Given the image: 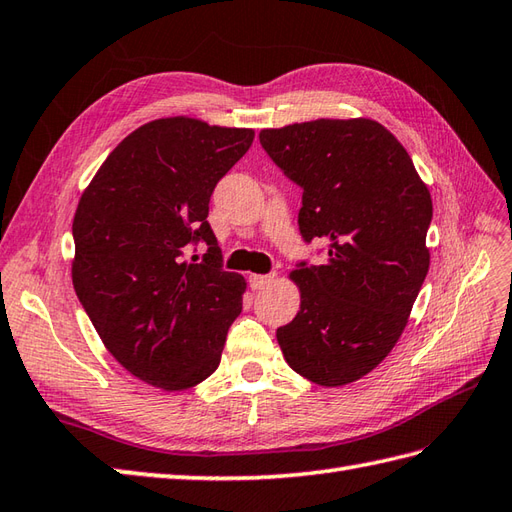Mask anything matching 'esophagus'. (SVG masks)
I'll use <instances>...</instances> for the list:
<instances>
[{"instance_id":"esophagus-1","label":"esophagus","mask_w":512,"mask_h":512,"mask_svg":"<svg viewBox=\"0 0 512 512\" xmlns=\"http://www.w3.org/2000/svg\"><path fill=\"white\" fill-rule=\"evenodd\" d=\"M269 282H274V274H252L249 276V287L252 289H265Z\"/></svg>"}]
</instances>
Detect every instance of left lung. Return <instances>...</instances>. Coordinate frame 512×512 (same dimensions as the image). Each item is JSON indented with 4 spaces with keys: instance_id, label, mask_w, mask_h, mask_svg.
<instances>
[{
    "instance_id": "8db88e82",
    "label": "left lung",
    "mask_w": 512,
    "mask_h": 512,
    "mask_svg": "<svg viewBox=\"0 0 512 512\" xmlns=\"http://www.w3.org/2000/svg\"><path fill=\"white\" fill-rule=\"evenodd\" d=\"M260 144L302 188L304 243L324 265L298 263L300 311L276 331L289 366L317 385L361 379L399 342L429 269L431 197L412 157L383 124L311 120L260 131Z\"/></svg>"
}]
</instances>
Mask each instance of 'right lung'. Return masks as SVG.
<instances>
[{"mask_svg": "<svg viewBox=\"0 0 512 512\" xmlns=\"http://www.w3.org/2000/svg\"><path fill=\"white\" fill-rule=\"evenodd\" d=\"M252 142V129L153 120L109 153L78 201V300L120 366L155 388L208 379L243 309L245 280L221 269L208 210L214 186ZM197 242L209 252L188 264L183 254Z\"/></svg>", "mask_w": 512, "mask_h": 512, "instance_id": "add662e5", "label": "right lung"}]
</instances>
